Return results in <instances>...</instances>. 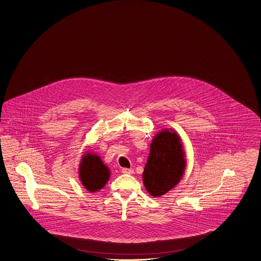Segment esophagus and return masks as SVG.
Instances as JSON below:
<instances>
[{
	"label": "esophagus",
	"instance_id": "obj_1",
	"mask_svg": "<svg viewBox=\"0 0 261 261\" xmlns=\"http://www.w3.org/2000/svg\"><path fill=\"white\" fill-rule=\"evenodd\" d=\"M122 173H127V174H132L134 172L133 169H128V168H122L121 169Z\"/></svg>",
	"mask_w": 261,
	"mask_h": 261
}]
</instances>
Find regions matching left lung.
<instances>
[{"label": "left lung", "instance_id": "1", "mask_svg": "<svg viewBox=\"0 0 261 261\" xmlns=\"http://www.w3.org/2000/svg\"><path fill=\"white\" fill-rule=\"evenodd\" d=\"M184 156L180 138L174 131L163 130L153 138L142 173L143 184L152 196L159 197L177 185L184 173Z\"/></svg>", "mask_w": 261, "mask_h": 261}]
</instances>
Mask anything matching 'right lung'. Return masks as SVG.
Segmentation results:
<instances>
[{"label": "right lung", "instance_id": "add662e5", "mask_svg": "<svg viewBox=\"0 0 261 261\" xmlns=\"http://www.w3.org/2000/svg\"><path fill=\"white\" fill-rule=\"evenodd\" d=\"M109 174L108 167L98 155L90 153L84 155L79 168V177L89 192L102 189L109 179Z\"/></svg>", "mask_w": 261, "mask_h": 261}]
</instances>
